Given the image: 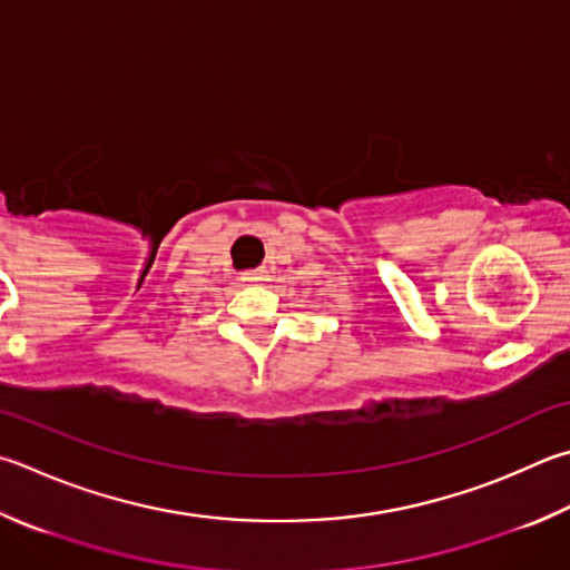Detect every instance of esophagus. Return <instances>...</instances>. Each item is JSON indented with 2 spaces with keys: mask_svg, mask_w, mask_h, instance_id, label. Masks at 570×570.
Instances as JSON below:
<instances>
[{
  "mask_svg": "<svg viewBox=\"0 0 570 570\" xmlns=\"http://www.w3.org/2000/svg\"><path fill=\"white\" fill-rule=\"evenodd\" d=\"M246 278V282H264V278H266V272H249V274H246L244 276Z\"/></svg>",
  "mask_w": 570,
  "mask_h": 570,
  "instance_id": "obj_1",
  "label": "esophagus"
}]
</instances>
